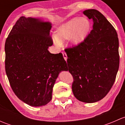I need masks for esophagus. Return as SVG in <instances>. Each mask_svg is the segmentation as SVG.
I'll use <instances>...</instances> for the list:
<instances>
[{"label":"esophagus","mask_w":125,"mask_h":125,"mask_svg":"<svg viewBox=\"0 0 125 125\" xmlns=\"http://www.w3.org/2000/svg\"><path fill=\"white\" fill-rule=\"evenodd\" d=\"M62 54H63V56L64 59L66 61V60H67V55H66V54L65 53V52H62Z\"/></svg>","instance_id":"34e87169"}]
</instances>
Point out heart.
Segmentation results:
<instances>
[{
	"label": "heart",
	"instance_id": "b5f03b06",
	"mask_svg": "<svg viewBox=\"0 0 125 125\" xmlns=\"http://www.w3.org/2000/svg\"><path fill=\"white\" fill-rule=\"evenodd\" d=\"M90 27V23L86 19L78 17L71 19L57 29L55 37L54 38V44L60 47L63 42L70 39L73 45H79L86 39Z\"/></svg>",
	"mask_w": 125,
	"mask_h": 125
}]
</instances>
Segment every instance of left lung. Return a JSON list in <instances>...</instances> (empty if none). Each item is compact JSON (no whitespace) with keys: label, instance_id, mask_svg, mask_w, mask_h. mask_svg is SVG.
Masks as SVG:
<instances>
[{"label":"left lung","instance_id":"left-lung-1","mask_svg":"<svg viewBox=\"0 0 125 125\" xmlns=\"http://www.w3.org/2000/svg\"><path fill=\"white\" fill-rule=\"evenodd\" d=\"M83 14L93 20V30L82 43L65 51L74 95L79 101L94 103L106 95L115 82L119 43L115 28L101 12L91 9Z\"/></svg>","mask_w":125,"mask_h":125}]
</instances>
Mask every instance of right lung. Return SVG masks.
<instances>
[{
    "mask_svg": "<svg viewBox=\"0 0 125 125\" xmlns=\"http://www.w3.org/2000/svg\"><path fill=\"white\" fill-rule=\"evenodd\" d=\"M51 23L22 16L10 31L5 45L6 74L17 97L31 106H41L52 99L59 74L68 71L62 53L48 50L53 44Z\"/></svg>",
    "mask_w": 125,
    "mask_h": 125,
    "instance_id": "obj_1",
    "label": "right lung"
}]
</instances>
